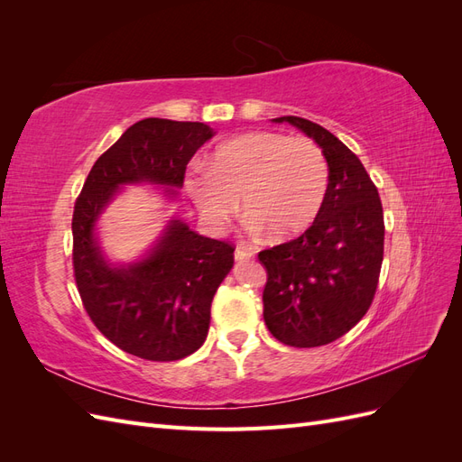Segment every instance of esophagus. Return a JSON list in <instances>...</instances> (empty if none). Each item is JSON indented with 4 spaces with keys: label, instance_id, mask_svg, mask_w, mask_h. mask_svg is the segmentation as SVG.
I'll list each match as a JSON object with an SVG mask.
<instances>
[{
    "label": "esophagus",
    "instance_id": "esophagus-1",
    "mask_svg": "<svg viewBox=\"0 0 462 462\" xmlns=\"http://www.w3.org/2000/svg\"><path fill=\"white\" fill-rule=\"evenodd\" d=\"M254 256V250L253 248H248V246H236V250H235V258L236 260H248V258H253Z\"/></svg>",
    "mask_w": 462,
    "mask_h": 462
}]
</instances>
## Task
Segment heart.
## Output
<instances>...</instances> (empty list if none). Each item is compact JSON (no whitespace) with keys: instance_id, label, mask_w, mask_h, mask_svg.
Returning <instances> with one entry per match:
<instances>
[{"instance_id":"obj_1","label":"heart","mask_w":462,"mask_h":462,"mask_svg":"<svg viewBox=\"0 0 462 462\" xmlns=\"http://www.w3.org/2000/svg\"><path fill=\"white\" fill-rule=\"evenodd\" d=\"M329 185L326 153L310 138L279 133H248L221 144L209 170L194 165L185 187L200 216L221 229L239 209L254 231H268L275 241L291 239L324 206Z\"/></svg>"}]
</instances>
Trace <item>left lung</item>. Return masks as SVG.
Returning <instances> with one entry per match:
<instances>
[{
	"instance_id": "1",
	"label": "left lung",
	"mask_w": 462,
	"mask_h": 462,
	"mask_svg": "<svg viewBox=\"0 0 462 462\" xmlns=\"http://www.w3.org/2000/svg\"><path fill=\"white\" fill-rule=\"evenodd\" d=\"M324 150L329 185L324 206L300 236L258 253L268 279L263 321L289 346H321L353 329L370 309L383 262V208L365 165L337 136L285 116Z\"/></svg>"
}]
</instances>
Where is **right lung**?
Wrapping results in <instances>:
<instances>
[{
  "instance_id": "right-lung-1",
  "label": "right lung",
  "mask_w": 462,
  "mask_h": 462,
  "mask_svg": "<svg viewBox=\"0 0 462 462\" xmlns=\"http://www.w3.org/2000/svg\"><path fill=\"white\" fill-rule=\"evenodd\" d=\"M212 136L204 123L138 121L96 160L75 202L73 270L82 306L111 343L138 358L171 362L199 351L235 246L175 219L146 260L111 268L96 245L94 223L121 185L183 187L187 163Z\"/></svg>"
}]
</instances>
